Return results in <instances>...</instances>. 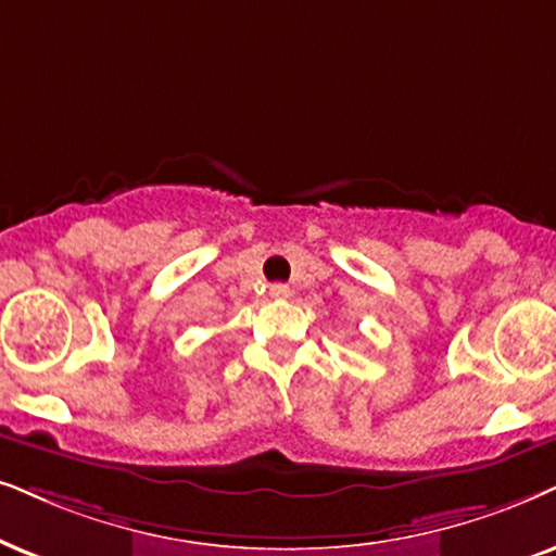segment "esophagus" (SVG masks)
Here are the masks:
<instances>
[{
	"label": "esophagus",
	"instance_id": "obj_1",
	"mask_svg": "<svg viewBox=\"0 0 556 556\" xmlns=\"http://www.w3.org/2000/svg\"><path fill=\"white\" fill-rule=\"evenodd\" d=\"M269 294H271L274 300H285V298H290V287L282 285V282H277V285L269 287Z\"/></svg>",
	"mask_w": 556,
	"mask_h": 556
}]
</instances>
